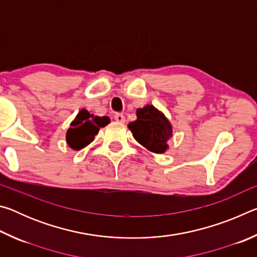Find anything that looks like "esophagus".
Instances as JSON below:
<instances>
[{
	"label": "esophagus",
	"mask_w": 257,
	"mask_h": 257,
	"mask_svg": "<svg viewBox=\"0 0 257 257\" xmlns=\"http://www.w3.org/2000/svg\"><path fill=\"white\" fill-rule=\"evenodd\" d=\"M114 119H115L116 122H120V123H124V121H125V118H124V115L122 114V113H115Z\"/></svg>",
	"instance_id": "1"
}]
</instances>
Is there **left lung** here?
<instances>
[{
  "label": "left lung",
  "mask_w": 257,
  "mask_h": 257,
  "mask_svg": "<svg viewBox=\"0 0 257 257\" xmlns=\"http://www.w3.org/2000/svg\"><path fill=\"white\" fill-rule=\"evenodd\" d=\"M137 120L128 124L134 138L139 144L156 154L168 150V141L172 137V125L162 112L147 104L137 108Z\"/></svg>",
  "instance_id": "8db88e82"
}]
</instances>
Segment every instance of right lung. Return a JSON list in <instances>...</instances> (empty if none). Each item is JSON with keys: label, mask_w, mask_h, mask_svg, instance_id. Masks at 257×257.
Wrapping results in <instances>:
<instances>
[{"label": "right lung", "mask_w": 257, "mask_h": 257, "mask_svg": "<svg viewBox=\"0 0 257 257\" xmlns=\"http://www.w3.org/2000/svg\"><path fill=\"white\" fill-rule=\"evenodd\" d=\"M110 123L108 116H97L82 108L79 111L75 120L70 123V128L67 132V143L72 150L79 151L84 149L94 141L99 128L105 127Z\"/></svg>", "instance_id": "add662e5"}]
</instances>
